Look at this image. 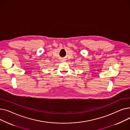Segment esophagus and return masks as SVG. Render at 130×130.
Masks as SVG:
<instances>
[{
  "label": "esophagus",
  "instance_id": "34e87169",
  "mask_svg": "<svg viewBox=\"0 0 130 130\" xmlns=\"http://www.w3.org/2000/svg\"><path fill=\"white\" fill-rule=\"evenodd\" d=\"M63 61H64V60H63Z\"/></svg>",
  "mask_w": 130,
  "mask_h": 130
}]
</instances>
